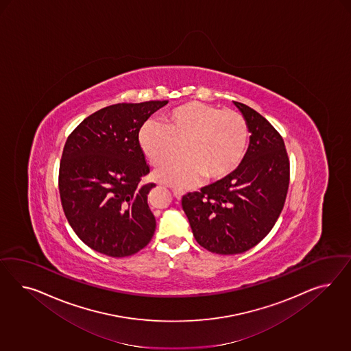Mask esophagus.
<instances>
[{"mask_svg": "<svg viewBox=\"0 0 351 351\" xmlns=\"http://www.w3.org/2000/svg\"><path fill=\"white\" fill-rule=\"evenodd\" d=\"M172 193H173V197H176L178 199H180L181 197H182V191H179V189H172Z\"/></svg>", "mask_w": 351, "mask_h": 351, "instance_id": "1", "label": "esophagus"}]
</instances>
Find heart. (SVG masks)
I'll use <instances>...</instances> for the list:
<instances>
[{"label":"heart","instance_id":"heart-1","mask_svg":"<svg viewBox=\"0 0 351 351\" xmlns=\"http://www.w3.org/2000/svg\"><path fill=\"white\" fill-rule=\"evenodd\" d=\"M182 144V157L157 172V179L189 188L201 178L220 180L238 169L250 144V128L237 110L189 101L167 112L163 123L149 119L138 131V145L156 167L165 165Z\"/></svg>","mask_w":351,"mask_h":351}]
</instances>
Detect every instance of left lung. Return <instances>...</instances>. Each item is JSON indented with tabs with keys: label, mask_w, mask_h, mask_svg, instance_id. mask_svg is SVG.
I'll return each instance as SVG.
<instances>
[{
	"label": "left lung",
	"mask_w": 351,
	"mask_h": 351,
	"mask_svg": "<svg viewBox=\"0 0 351 351\" xmlns=\"http://www.w3.org/2000/svg\"><path fill=\"white\" fill-rule=\"evenodd\" d=\"M234 104L251 132L245 158L226 178L181 199L195 241L219 255L242 254L260 243L282 213L289 185L280 134L252 108Z\"/></svg>",
	"instance_id": "1"
}]
</instances>
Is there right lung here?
I'll use <instances>...</instances> for the list:
<instances>
[{
  "label": "right lung",
  "instance_id": "right-lung-1",
  "mask_svg": "<svg viewBox=\"0 0 351 351\" xmlns=\"http://www.w3.org/2000/svg\"><path fill=\"white\" fill-rule=\"evenodd\" d=\"M167 103L106 106L85 118L65 141L59 167L64 213L78 238L96 252L134 255L156 232L148 206L156 184L138 185L150 171L138 131Z\"/></svg>",
  "mask_w": 351,
  "mask_h": 351
}]
</instances>
